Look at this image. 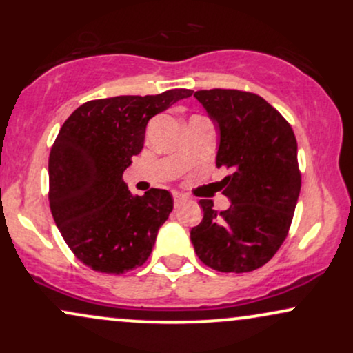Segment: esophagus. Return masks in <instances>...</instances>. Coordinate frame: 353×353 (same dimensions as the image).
<instances>
[{"mask_svg":"<svg viewBox=\"0 0 353 353\" xmlns=\"http://www.w3.org/2000/svg\"><path fill=\"white\" fill-rule=\"evenodd\" d=\"M184 202H188V197H185L184 194L174 192V204H176V208H179V205L184 204Z\"/></svg>","mask_w":353,"mask_h":353,"instance_id":"obj_1","label":"esophagus"}]
</instances>
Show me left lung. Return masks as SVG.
Here are the masks:
<instances>
[{
    "mask_svg": "<svg viewBox=\"0 0 353 353\" xmlns=\"http://www.w3.org/2000/svg\"><path fill=\"white\" fill-rule=\"evenodd\" d=\"M219 129L217 168L228 210L201 199V224L190 230L197 257L217 272H252L277 252L301 194L297 141L290 124L261 96L237 89L194 92Z\"/></svg>",
    "mask_w": 353,
    "mask_h": 353,
    "instance_id": "8db88e82",
    "label": "left lung"
}]
</instances>
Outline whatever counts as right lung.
<instances>
[{"mask_svg": "<svg viewBox=\"0 0 353 353\" xmlns=\"http://www.w3.org/2000/svg\"><path fill=\"white\" fill-rule=\"evenodd\" d=\"M192 92L88 101L59 129L48 165L51 214L72 254L96 272H129L151 255L172 196H132L123 172L143 149L149 119Z\"/></svg>", "mask_w": 353, "mask_h": 353, "instance_id": "1", "label": "right lung"}]
</instances>
